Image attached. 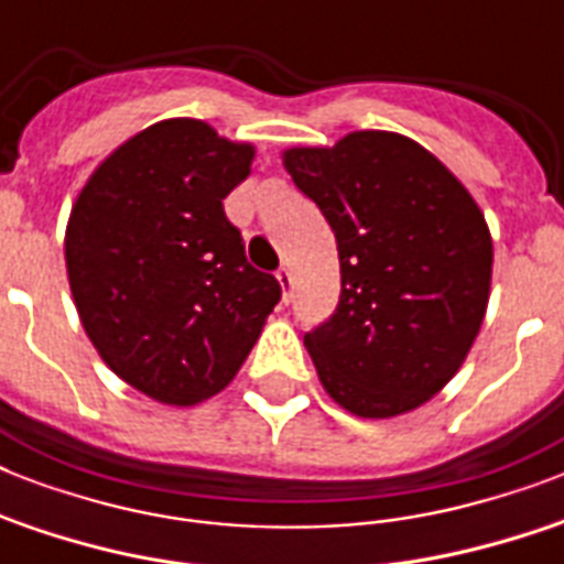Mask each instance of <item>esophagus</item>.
Listing matches in <instances>:
<instances>
[{
  "label": "esophagus",
  "instance_id": "obj_1",
  "mask_svg": "<svg viewBox=\"0 0 564 564\" xmlns=\"http://www.w3.org/2000/svg\"><path fill=\"white\" fill-rule=\"evenodd\" d=\"M274 278H278V283H281V295H283V301H286L292 292V269L290 265H283V269H278V274H274Z\"/></svg>",
  "mask_w": 564,
  "mask_h": 564
}]
</instances>
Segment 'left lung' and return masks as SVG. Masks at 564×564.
I'll use <instances>...</instances> for the list:
<instances>
[{"label": "left lung", "instance_id": "8db88e82", "mask_svg": "<svg viewBox=\"0 0 564 564\" xmlns=\"http://www.w3.org/2000/svg\"><path fill=\"white\" fill-rule=\"evenodd\" d=\"M283 166L339 251L336 313L304 336L325 392L360 419L419 410L480 334L495 257L486 216L436 154L392 131L295 145Z\"/></svg>", "mask_w": 564, "mask_h": 564}]
</instances>
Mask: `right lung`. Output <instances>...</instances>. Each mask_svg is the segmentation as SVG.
<instances>
[{
	"mask_svg": "<svg viewBox=\"0 0 564 564\" xmlns=\"http://www.w3.org/2000/svg\"><path fill=\"white\" fill-rule=\"evenodd\" d=\"M251 161L254 145L202 119H163L93 170L66 221V278L93 348L166 406L221 392L281 301L221 207Z\"/></svg>",
	"mask_w": 564,
	"mask_h": 564,
	"instance_id": "add662e5",
	"label": "right lung"
}]
</instances>
